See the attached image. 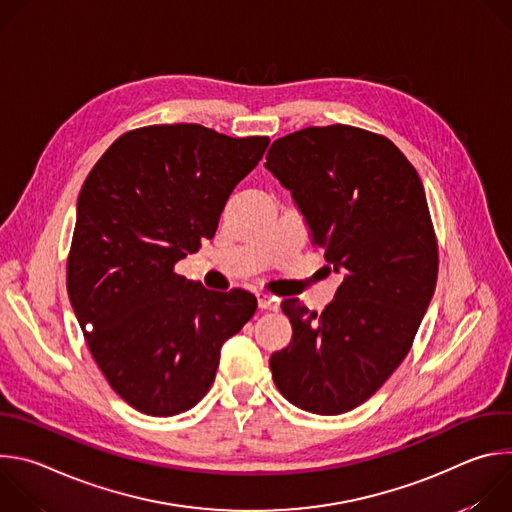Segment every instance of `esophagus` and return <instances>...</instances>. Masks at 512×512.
<instances>
[{"mask_svg": "<svg viewBox=\"0 0 512 512\" xmlns=\"http://www.w3.org/2000/svg\"><path fill=\"white\" fill-rule=\"evenodd\" d=\"M257 304L261 310H267V312H275L279 308V302L275 298H271L269 294H257Z\"/></svg>", "mask_w": 512, "mask_h": 512, "instance_id": "esophagus-1", "label": "esophagus"}]
</instances>
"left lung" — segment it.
Instances as JSON below:
<instances>
[{"instance_id":"8db88e82","label":"left lung","mask_w":512,"mask_h":512,"mask_svg":"<svg viewBox=\"0 0 512 512\" xmlns=\"http://www.w3.org/2000/svg\"><path fill=\"white\" fill-rule=\"evenodd\" d=\"M265 168L294 196L312 245L342 275L322 314L283 300L294 336L269 358L273 381L304 411L346 413L395 373L435 291L425 190L391 139L340 123L275 139Z\"/></svg>"}]
</instances>
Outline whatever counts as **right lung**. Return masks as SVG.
<instances>
[{
  "instance_id": "right-lung-1",
  "label": "right lung",
  "mask_w": 512,
  "mask_h": 512,
  "mask_svg": "<svg viewBox=\"0 0 512 512\" xmlns=\"http://www.w3.org/2000/svg\"><path fill=\"white\" fill-rule=\"evenodd\" d=\"M269 137L198 123L117 137L77 202L66 289L111 389L133 409L170 417L210 389L221 346L255 314L245 289L210 291L174 265L212 239L233 188Z\"/></svg>"
}]
</instances>
